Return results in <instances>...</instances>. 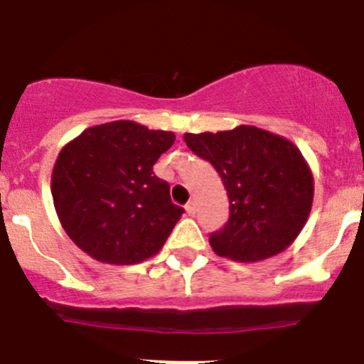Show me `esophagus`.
Here are the masks:
<instances>
[{
    "mask_svg": "<svg viewBox=\"0 0 364 364\" xmlns=\"http://www.w3.org/2000/svg\"><path fill=\"white\" fill-rule=\"evenodd\" d=\"M186 211H188L189 217H193V215L197 213V202H195V200H189L188 205H186Z\"/></svg>",
    "mask_w": 364,
    "mask_h": 364,
    "instance_id": "1",
    "label": "esophagus"
}]
</instances>
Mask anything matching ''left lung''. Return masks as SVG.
Wrapping results in <instances>:
<instances>
[{
	"label": "left lung",
	"instance_id": "left-lung-1",
	"mask_svg": "<svg viewBox=\"0 0 364 364\" xmlns=\"http://www.w3.org/2000/svg\"><path fill=\"white\" fill-rule=\"evenodd\" d=\"M184 140L217 169L230 198V220L210 237L218 257L247 264L294 244L314 202V175L294 142L255 125Z\"/></svg>",
	"mask_w": 364,
	"mask_h": 364
}]
</instances>
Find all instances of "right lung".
<instances>
[{
    "label": "right lung",
    "instance_id": "add662e5",
    "mask_svg": "<svg viewBox=\"0 0 364 364\" xmlns=\"http://www.w3.org/2000/svg\"><path fill=\"white\" fill-rule=\"evenodd\" d=\"M175 133L131 120L87 127L62 147L50 191L60 224L98 262L138 264L162 250L184 210L153 173Z\"/></svg>",
    "mask_w": 364,
    "mask_h": 364
}]
</instances>
